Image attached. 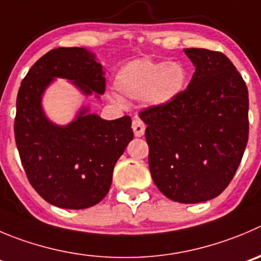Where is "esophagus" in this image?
Instances as JSON below:
<instances>
[{
	"instance_id": "esophagus-1",
	"label": "esophagus",
	"mask_w": 261,
	"mask_h": 261,
	"mask_svg": "<svg viewBox=\"0 0 261 261\" xmlns=\"http://www.w3.org/2000/svg\"><path fill=\"white\" fill-rule=\"evenodd\" d=\"M132 128H133V132H135L136 137H142V136L145 135L146 125L143 124V121L141 120V119H138V118L133 119Z\"/></svg>"
}]
</instances>
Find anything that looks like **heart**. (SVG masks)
Returning <instances> with one entry per match:
<instances>
[{"mask_svg":"<svg viewBox=\"0 0 261 261\" xmlns=\"http://www.w3.org/2000/svg\"><path fill=\"white\" fill-rule=\"evenodd\" d=\"M187 82L188 70L179 61L165 63L137 59L119 69L114 78V87L122 97L143 98L147 105L163 108L182 95ZM120 96L113 93L110 100L118 105H124V100Z\"/></svg>","mask_w":261,"mask_h":261,"instance_id":"heart-1","label":"heart"}]
</instances>
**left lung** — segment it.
Masks as SVG:
<instances>
[{
	"instance_id": "1",
	"label": "left lung",
	"mask_w": 261,
	"mask_h": 261,
	"mask_svg": "<svg viewBox=\"0 0 261 261\" xmlns=\"http://www.w3.org/2000/svg\"><path fill=\"white\" fill-rule=\"evenodd\" d=\"M195 73L182 95L148 108V166L156 187L182 203L212 200L227 188L249 140V92L222 52L185 48Z\"/></svg>"
}]
</instances>
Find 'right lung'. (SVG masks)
Masks as SVG:
<instances>
[{"label": "right lung", "mask_w": 261, "mask_h": 261, "mask_svg": "<svg viewBox=\"0 0 261 261\" xmlns=\"http://www.w3.org/2000/svg\"><path fill=\"white\" fill-rule=\"evenodd\" d=\"M103 75L93 52L60 47L32 66L17 92L14 129L21 164L34 190L55 206L79 210L100 202L110 190L116 161L133 140L129 116L105 120L87 106L66 125L46 116L42 98L56 78L98 98L105 92Z\"/></svg>", "instance_id": "obj_1"}]
</instances>
